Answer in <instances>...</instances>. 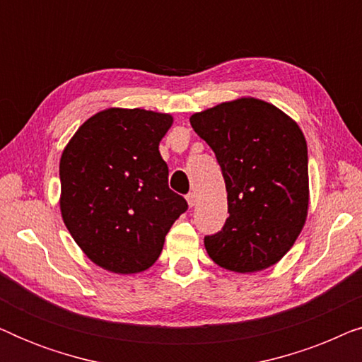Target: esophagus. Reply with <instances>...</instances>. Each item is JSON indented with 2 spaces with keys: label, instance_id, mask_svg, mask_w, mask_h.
<instances>
[{
  "label": "esophagus",
  "instance_id": "34e87169",
  "mask_svg": "<svg viewBox=\"0 0 362 362\" xmlns=\"http://www.w3.org/2000/svg\"><path fill=\"white\" fill-rule=\"evenodd\" d=\"M186 201H187V206H189V207H194L196 206V194H194V192H189V194H187L186 196Z\"/></svg>",
  "mask_w": 362,
  "mask_h": 362
}]
</instances>
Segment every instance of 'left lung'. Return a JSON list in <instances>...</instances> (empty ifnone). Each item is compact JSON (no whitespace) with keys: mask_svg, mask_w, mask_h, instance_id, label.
I'll list each match as a JSON object with an SVG mask.
<instances>
[{"mask_svg":"<svg viewBox=\"0 0 362 362\" xmlns=\"http://www.w3.org/2000/svg\"><path fill=\"white\" fill-rule=\"evenodd\" d=\"M189 122L216 153L227 189L229 217L204 237L207 254L237 274L275 265L308 216V150L298 123L254 97L222 102Z\"/></svg>","mask_w":362,"mask_h":362,"instance_id":"obj_1","label":"left lung"}]
</instances>
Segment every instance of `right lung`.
Wrapping results in <instances>:
<instances>
[{
	"instance_id": "right-lung-1",
	"label": "right lung",
	"mask_w": 362,
	"mask_h": 362,
	"mask_svg": "<svg viewBox=\"0 0 362 362\" xmlns=\"http://www.w3.org/2000/svg\"><path fill=\"white\" fill-rule=\"evenodd\" d=\"M170 113L107 108L78 127L64 148L61 214L93 264L112 274L150 269L187 202L168 186L160 141Z\"/></svg>"
}]
</instances>
